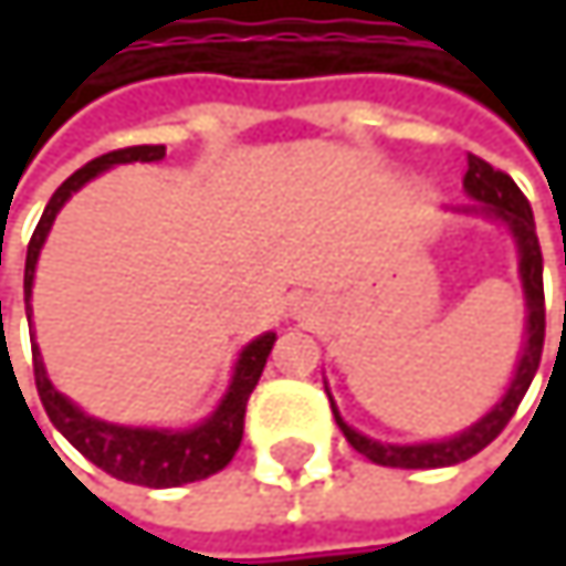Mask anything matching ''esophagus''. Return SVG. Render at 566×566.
Listing matches in <instances>:
<instances>
[{
    "mask_svg": "<svg viewBox=\"0 0 566 566\" xmlns=\"http://www.w3.org/2000/svg\"><path fill=\"white\" fill-rule=\"evenodd\" d=\"M301 317H304V311H301Z\"/></svg>",
    "mask_w": 566,
    "mask_h": 566,
    "instance_id": "obj_1",
    "label": "esophagus"
}]
</instances>
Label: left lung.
<instances>
[{
	"instance_id": "obj_1",
	"label": "left lung",
	"mask_w": 566,
	"mask_h": 566,
	"mask_svg": "<svg viewBox=\"0 0 566 566\" xmlns=\"http://www.w3.org/2000/svg\"><path fill=\"white\" fill-rule=\"evenodd\" d=\"M462 186H465L469 199H475V202L462 206L455 212L459 216L495 219V222H502L509 229L511 239H514L517 279H521V287H524V311H527L524 347H521V357L514 364V377H511L509 390L502 394V399L482 419H475L469 429H462V432H455L449 439H432V442H406L402 446V442H380V439L364 436L360 429L344 422L334 396L324 384L344 439L377 465H390V469H446V465H459V462L479 455L509 426V419L514 416L517 402L527 394V387H531V380L537 374V364H541V350H544V259H541V245H537V232H534V212H531L524 192L514 186L509 172L495 170L482 157L469 154V170H465Z\"/></svg>"
}]
</instances>
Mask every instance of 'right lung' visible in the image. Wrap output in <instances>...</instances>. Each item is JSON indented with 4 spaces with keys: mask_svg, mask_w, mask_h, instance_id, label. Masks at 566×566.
Returning <instances> with one entry per match:
<instances>
[{
    "mask_svg": "<svg viewBox=\"0 0 566 566\" xmlns=\"http://www.w3.org/2000/svg\"><path fill=\"white\" fill-rule=\"evenodd\" d=\"M167 157V147H127V150H114L104 154L91 164H84L77 172H71L55 196L49 199L35 235L29 242V255H25V314L32 321V284H35V265L42 255V245L55 226V216L61 206L94 176L117 167V164H157ZM35 337V331H32ZM275 347V331L259 334L255 340H249L235 360L229 390L222 394L219 406L196 426L189 429H157V426H120V422H107L97 416H87L77 402H71L64 394H57V387L49 380L45 360L39 344H32V364H35V387L42 396V406L49 412V419L55 422V429L84 455L91 459L97 469H104L107 475L130 482V485H147V489H176L186 482H199L216 475L219 469H226L242 442V429H245V402L255 390L265 360Z\"/></svg>",
    "mask_w": 566,
    "mask_h": 566,
    "instance_id": "1",
    "label": "right lung"
}]
</instances>
